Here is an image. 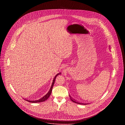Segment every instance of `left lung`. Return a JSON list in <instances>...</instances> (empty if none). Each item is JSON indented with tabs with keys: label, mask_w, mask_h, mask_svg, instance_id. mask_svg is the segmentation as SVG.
<instances>
[{
	"label": "left lung",
	"mask_w": 125,
	"mask_h": 125,
	"mask_svg": "<svg viewBox=\"0 0 125 125\" xmlns=\"http://www.w3.org/2000/svg\"><path fill=\"white\" fill-rule=\"evenodd\" d=\"M70 99L72 101H73V102H74V103H76V104H83V105H86V104H84V103H79V102H76L75 101H74L72 98L70 96Z\"/></svg>",
	"instance_id": "1"
}]
</instances>
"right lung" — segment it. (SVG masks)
Segmentation results:
<instances>
[{"instance_id": "add662e5", "label": "right lung", "mask_w": 125, "mask_h": 125, "mask_svg": "<svg viewBox=\"0 0 125 125\" xmlns=\"http://www.w3.org/2000/svg\"><path fill=\"white\" fill-rule=\"evenodd\" d=\"M61 73H58L56 75V76H55V77L54 78L53 80V81H52V85L51 86V87L50 88V89L49 90V91H48L47 93L44 95L41 98L39 99V100H36V101H30V100H25L26 101H28L29 102H30V103H40V102H44V101H46L48 98L50 97V96L51 95V93H52V88L53 87L54 84L55 83V79L56 78V77L59 75V74H60Z\"/></svg>"}]
</instances>
